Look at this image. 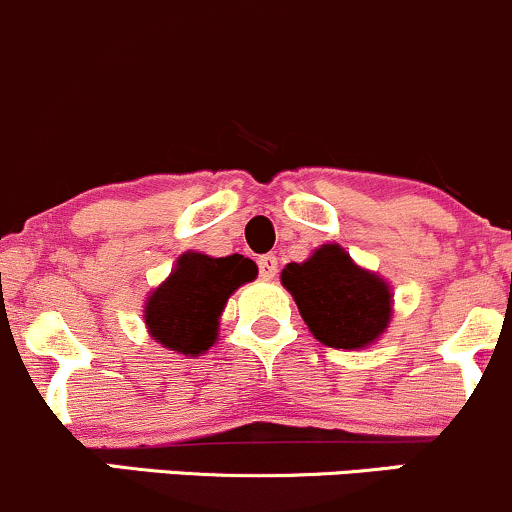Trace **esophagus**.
Listing matches in <instances>:
<instances>
[{"label":"esophagus","instance_id":"obj_1","mask_svg":"<svg viewBox=\"0 0 512 512\" xmlns=\"http://www.w3.org/2000/svg\"><path fill=\"white\" fill-rule=\"evenodd\" d=\"M257 267H260L262 279H274L277 277V269H279L277 255H262L260 260H257Z\"/></svg>","mask_w":512,"mask_h":512}]
</instances>
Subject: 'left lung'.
I'll return each mask as SVG.
<instances>
[{
    "instance_id": "obj_1",
    "label": "left lung",
    "mask_w": 512,
    "mask_h": 512,
    "mask_svg": "<svg viewBox=\"0 0 512 512\" xmlns=\"http://www.w3.org/2000/svg\"><path fill=\"white\" fill-rule=\"evenodd\" d=\"M313 338L335 350H362L389 328L393 294L379 274L355 265L338 243L282 269Z\"/></svg>"
}]
</instances>
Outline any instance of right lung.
Returning a JSON list of instances; mask_svg holds the SVG:
<instances>
[{"mask_svg":"<svg viewBox=\"0 0 512 512\" xmlns=\"http://www.w3.org/2000/svg\"><path fill=\"white\" fill-rule=\"evenodd\" d=\"M255 277L257 265L243 255L184 252L145 303L150 338L177 355H204L218 338V318L230 294Z\"/></svg>","mask_w":512,"mask_h":512,"instance_id":"1","label":"right lung"}]
</instances>
